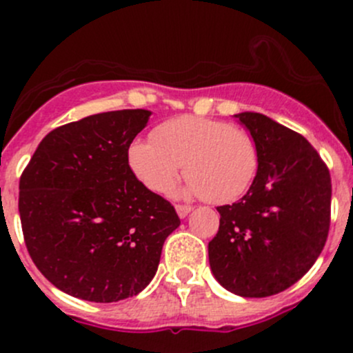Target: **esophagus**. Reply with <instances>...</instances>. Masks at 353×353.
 <instances>
[{
  "mask_svg": "<svg viewBox=\"0 0 353 353\" xmlns=\"http://www.w3.org/2000/svg\"><path fill=\"white\" fill-rule=\"evenodd\" d=\"M191 206H188V205H176V212H177V215L181 216V219H184V216H188V213H191Z\"/></svg>",
  "mask_w": 353,
  "mask_h": 353,
  "instance_id": "1",
  "label": "esophagus"
}]
</instances>
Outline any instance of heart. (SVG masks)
I'll use <instances>...</instances> for the list:
<instances>
[{
  "mask_svg": "<svg viewBox=\"0 0 353 353\" xmlns=\"http://www.w3.org/2000/svg\"><path fill=\"white\" fill-rule=\"evenodd\" d=\"M128 165L147 190L172 191L181 165L188 177L181 193L210 203H232L254 181L259 152L248 131L201 116L163 121L152 140H137L128 148Z\"/></svg>",
  "mask_w": 353,
  "mask_h": 353,
  "instance_id": "1",
  "label": "heart"
}]
</instances>
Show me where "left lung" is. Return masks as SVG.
Returning <instances> with one entry per match:
<instances>
[{"mask_svg":"<svg viewBox=\"0 0 353 353\" xmlns=\"http://www.w3.org/2000/svg\"><path fill=\"white\" fill-rule=\"evenodd\" d=\"M259 152L248 193L219 206V232L208 243L210 268L241 297H268L294 285L325 248L331 179L302 134L259 112L236 114Z\"/></svg>","mask_w":353,"mask_h":353,"instance_id":"8db88e82","label":"left lung"}]
</instances>
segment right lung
Returning <instances> with one entry per match:
<instances>
[{"mask_svg":"<svg viewBox=\"0 0 353 353\" xmlns=\"http://www.w3.org/2000/svg\"><path fill=\"white\" fill-rule=\"evenodd\" d=\"M150 110L94 114L46 134L20 177L25 245L59 290L90 302L140 294L181 220L131 172L128 148Z\"/></svg>","mask_w":353,"mask_h":353,"instance_id":"obj_1","label":"right lung"}]
</instances>
